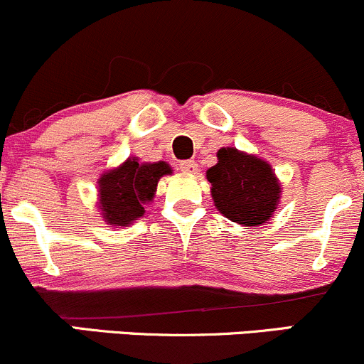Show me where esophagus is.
Here are the masks:
<instances>
[{
    "mask_svg": "<svg viewBox=\"0 0 364 364\" xmlns=\"http://www.w3.org/2000/svg\"><path fill=\"white\" fill-rule=\"evenodd\" d=\"M179 169L185 174H197L198 172V164L193 162V160H185V162L179 164Z\"/></svg>",
    "mask_w": 364,
    "mask_h": 364,
    "instance_id": "esophagus-1",
    "label": "esophagus"
}]
</instances>
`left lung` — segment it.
<instances>
[{
    "label": "left lung",
    "instance_id": "left-lung-1",
    "mask_svg": "<svg viewBox=\"0 0 364 364\" xmlns=\"http://www.w3.org/2000/svg\"><path fill=\"white\" fill-rule=\"evenodd\" d=\"M218 164L205 172L211 183L216 209L242 227L269 223L281 202V181L267 160L240 151L220 148Z\"/></svg>",
    "mask_w": 364,
    "mask_h": 364
}]
</instances>
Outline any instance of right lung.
Returning a JSON list of instances; mask_svg holds the SVG:
<instances>
[{
  "mask_svg": "<svg viewBox=\"0 0 364 364\" xmlns=\"http://www.w3.org/2000/svg\"><path fill=\"white\" fill-rule=\"evenodd\" d=\"M172 174L167 162H143L129 156L114 169L105 171L97 181V209L102 220L114 228L129 227L144 214L156 193L160 178Z\"/></svg>",
  "mask_w": 364,
  "mask_h": 364,
  "instance_id": "1",
  "label": "right lung"
}]
</instances>
